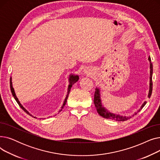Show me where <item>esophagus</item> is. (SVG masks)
<instances>
[{
	"label": "esophagus",
	"mask_w": 160,
	"mask_h": 160,
	"mask_svg": "<svg viewBox=\"0 0 160 160\" xmlns=\"http://www.w3.org/2000/svg\"><path fill=\"white\" fill-rule=\"evenodd\" d=\"M91 72H92V71H91L90 69H89V68H86V69H84V72L86 73V74H91V73H92Z\"/></svg>",
	"instance_id": "esophagus-1"
}]
</instances>
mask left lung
Here are the masks:
<instances>
[{"label": "left lung", "instance_id": "left-lung-1", "mask_svg": "<svg viewBox=\"0 0 160 160\" xmlns=\"http://www.w3.org/2000/svg\"><path fill=\"white\" fill-rule=\"evenodd\" d=\"M148 60L150 62V86H149V92H148V97L150 98L151 95H152V72H153V67H152V63L151 62V59L150 57H148ZM94 104L96 108V110L98 112V113L102 116V117L105 119H111L116 121H127L129 119H130L132 117H133L134 115H136L138 114V112H139L142 108H143L145 104H147V102L145 101L141 106V108L138 110L137 112H135L133 115L131 116H126V115H121L119 114H116L113 113L112 112H110L109 110H108L104 106V105L102 103V100L101 98H100V90L98 88H96L95 89V95H94Z\"/></svg>", "mask_w": 160, "mask_h": 160}]
</instances>
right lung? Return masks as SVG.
<instances>
[{
  "instance_id": "right-lung-1",
  "label": "right lung",
  "mask_w": 160,
  "mask_h": 160,
  "mask_svg": "<svg viewBox=\"0 0 160 160\" xmlns=\"http://www.w3.org/2000/svg\"><path fill=\"white\" fill-rule=\"evenodd\" d=\"M12 77H10V89H11V92H12V95L13 96L15 100H16V102H18V104L19 105V106L22 109V110H24V112H25L27 114H28L29 115H30V116H32V117H33V118H37L36 117H33L32 114H30V113H29V112H28V111L26 110V109H25V108L22 106V105L20 103L19 100H18V97H17V96H16V95H15L14 89H13V86H12ZM78 79H79V77H78V75L72 74L69 75V86H68V89H67V93L66 97H65V100H64V102H63V105L62 106L61 109H60V110H59L58 113H60V112L62 110V109L63 108L64 106L66 104L67 100V98H68L69 92H70V90H71V88H72V86L74 84V83H75L76 82H77L78 80ZM50 117H51V116H50ZM45 119V118H43V119ZM42 119H43V118H42Z\"/></svg>"
}]
</instances>
